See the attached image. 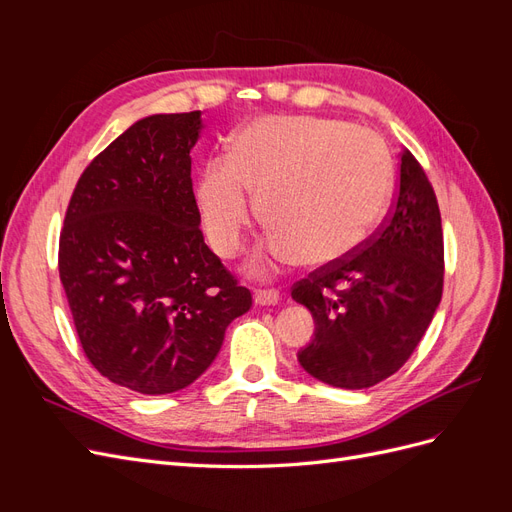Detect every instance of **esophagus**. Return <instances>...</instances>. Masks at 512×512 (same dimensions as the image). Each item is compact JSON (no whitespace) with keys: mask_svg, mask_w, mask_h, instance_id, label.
Here are the masks:
<instances>
[{"mask_svg":"<svg viewBox=\"0 0 512 512\" xmlns=\"http://www.w3.org/2000/svg\"><path fill=\"white\" fill-rule=\"evenodd\" d=\"M277 301H280V290H275V288H256L254 290L256 305H277Z\"/></svg>","mask_w":512,"mask_h":512,"instance_id":"esophagus-1","label":"esophagus"}]
</instances>
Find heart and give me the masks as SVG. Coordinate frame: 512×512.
Here are the masks:
<instances>
[{
  "instance_id": "b5f03b06",
  "label": "heart",
  "mask_w": 512,
  "mask_h": 512,
  "mask_svg": "<svg viewBox=\"0 0 512 512\" xmlns=\"http://www.w3.org/2000/svg\"><path fill=\"white\" fill-rule=\"evenodd\" d=\"M391 181V153L376 132L265 115L232 136L226 160L205 166L196 200L211 247L228 258L241 250L259 198L260 218L273 228L250 260L262 273L299 256L303 265H331L359 250L389 203Z\"/></svg>"
}]
</instances>
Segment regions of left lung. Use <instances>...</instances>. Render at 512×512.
I'll return each mask as SVG.
<instances>
[{
    "instance_id": "8db88e82",
    "label": "left lung",
    "mask_w": 512,
    "mask_h": 512,
    "mask_svg": "<svg viewBox=\"0 0 512 512\" xmlns=\"http://www.w3.org/2000/svg\"><path fill=\"white\" fill-rule=\"evenodd\" d=\"M444 241L436 194L404 147L399 196L376 237L346 260L312 273L292 299L314 316L297 359L309 376L367 389L393 376L421 342L442 299Z\"/></svg>"
}]
</instances>
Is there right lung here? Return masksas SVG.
I'll use <instances>...</instances> for the list:
<instances>
[{
    "label": "right lung",
    "mask_w": 512,
    "mask_h": 512,
    "mask_svg": "<svg viewBox=\"0 0 512 512\" xmlns=\"http://www.w3.org/2000/svg\"><path fill=\"white\" fill-rule=\"evenodd\" d=\"M200 130V111L132 123L85 168L59 237L87 359L143 395L203 376L228 324L252 307L200 232L190 158Z\"/></svg>",
    "instance_id": "obj_1"
}]
</instances>
